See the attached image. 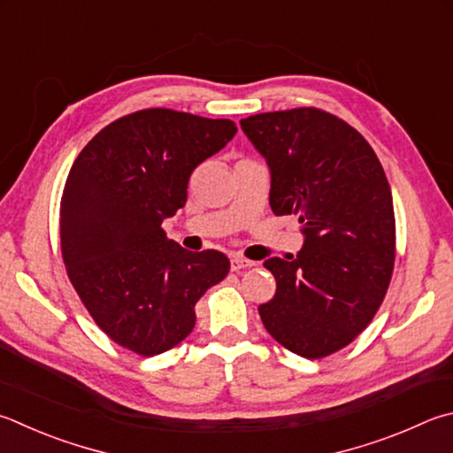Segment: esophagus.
<instances>
[{
	"label": "esophagus",
	"instance_id": "esophagus-1",
	"mask_svg": "<svg viewBox=\"0 0 453 453\" xmlns=\"http://www.w3.org/2000/svg\"><path fill=\"white\" fill-rule=\"evenodd\" d=\"M229 265H232V271H242V269H248V267H253L255 263L242 257V255H234L232 259H229Z\"/></svg>",
	"mask_w": 453,
	"mask_h": 453
}]
</instances>
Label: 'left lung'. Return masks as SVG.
<instances>
[{
  "mask_svg": "<svg viewBox=\"0 0 453 453\" xmlns=\"http://www.w3.org/2000/svg\"><path fill=\"white\" fill-rule=\"evenodd\" d=\"M265 158L269 205L299 218L297 257H271L275 297L259 305L267 333L305 358L352 342L372 320L394 267V205L388 180L363 134L317 109L242 119Z\"/></svg>",
  "mask_w": 453,
  "mask_h": 453,
  "instance_id": "left-lung-1",
  "label": "left lung"
}]
</instances>
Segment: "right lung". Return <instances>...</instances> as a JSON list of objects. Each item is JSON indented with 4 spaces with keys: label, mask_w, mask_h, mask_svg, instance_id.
Here are the masks:
<instances>
[{
    "label": "right lung",
    "mask_w": 453,
    "mask_h": 453,
    "mask_svg": "<svg viewBox=\"0 0 453 453\" xmlns=\"http://www.w3.org/2000/svg\"><path fill=\"white\" fill-rule=\"evenodd\" d=\"M235 133L227 119L138 111L104 127L73 164L59 219L67 275L95 323L136 355L182 342L196 303L227 275L224 253L180 248L162 221L184 208L194 168Z\"/></svg>",
    "instance_id": "add662e5"
}]
</instances>
